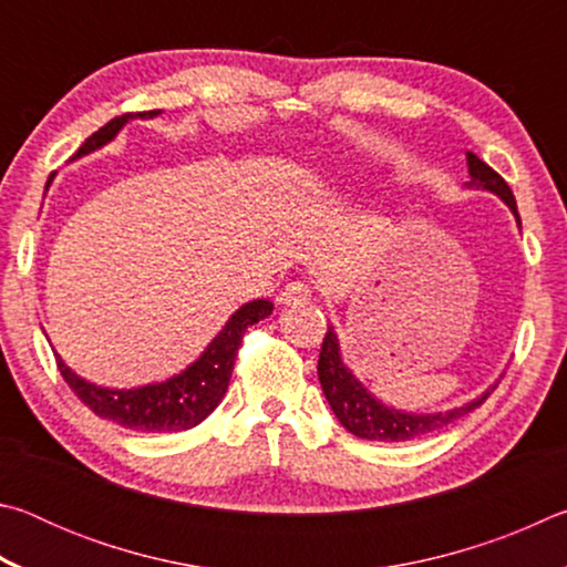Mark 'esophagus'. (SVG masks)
I'll use <instances>...</instances> for the list:
<instances>
[{"mask_svg":"<svg viewBox=\"0 0 567 567\" xmlns=\"http://www.w3.org/2000/svg\"><path fill=\"white\" fill-rule=\"evenodd\" d=\"M312 300V285L305 280H292L282 287L280 302L282 305H302Z\"/></svg>","mask_w":567,"mask_h":567,"instance_id":"esophagus-1","label":"esophagus"}]
</instances>
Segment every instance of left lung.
Returning <instances> with one entry per match:
<instances>
[{
  "instance_id": "1",
  "label": "left lung",
  "mask_w": 567,
  "mask_h": 567,
  "mask_svg": "<svg viewBox=\"0 0 567 567\" xmlns=\"http://www.w3.org/2000/svg\"><path fill=\"white\" fill-rule=\"evenodd\" d=\"M467 165H470L467 187L495 192V195L513 209V215L517 217V225H520L515 195L513 189L507 187V182L497 175L491 165H485L483 159L473 155V152H467ZM318 378H320L324 398H328L332 412L338 415L342 425L348 427L352 435L364 437V440H380V443H408V440H420L425 435H433L437 430L447 427L450 422H455L457 417H463L467 412H473L475 408L483 405L487 395L495 390V388L487 390L485 395L475 398L473 402H467V405L447 410V412H430V415H417L415 412V415H412V412L392 410L388 405H382L380 400L372 398L370 392L350 375V370L344 368L340 360L338 334H334L332 328H328V332H324L320 360H318Z\"/></svg>"
}]
</instances>
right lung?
Returning a JSON list of instances; mask_svg holds the SVG:
<instances>
[{
    "label": "right lung",
    "mask_w": 567,
    "mask_h": 567,
    "mask_svg": "<svg viewBox=\"0 0 567 567\" xmlns=\"http://www.w3.org/2000/svg\"><path fill=\"white\" fill-rule=\"evenodd\" d=\"M137 114L140 117H155L159 110ZM130 117H134L132 112L110 120L104 127L94 132L92 137H87V142L76 150L74 157H82L92 150L107 145ZM267 315H272L270 300H255L243 305L233 318H229L225 330L209 342L203 358L192 362L182 375L167 382H159V385H147L137 390L97 388L92 385V382L82 380L80 375H74V372L60 360V354H54L56 368H60L70 390L94 412V415L117 422V425L127 430H140V433H182V430L199 425V422L219 405V400H223L227 392L229 378H233L237 350L239 344H243L247 328L265 320Z\"/></svg>",
    "instance_id": "add662e5"
}]
</instances>
